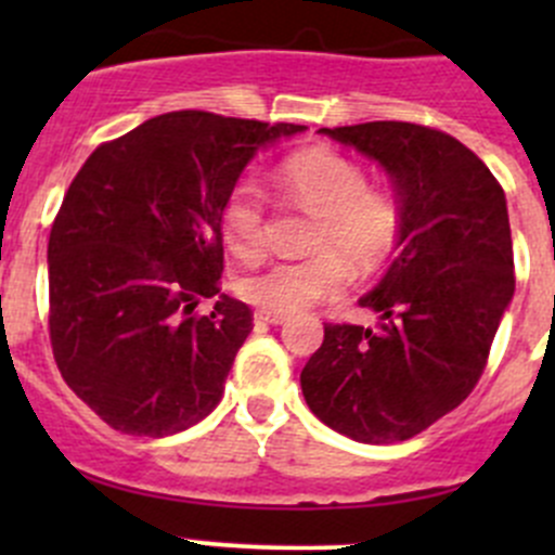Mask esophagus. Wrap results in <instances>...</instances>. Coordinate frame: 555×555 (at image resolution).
<instances>
[{"label":"esophagus","instance_id":"esophagus-1","mask_svg":"<svg viewBox=\"0 0 555 555\" xmlns=\"http://www.w3.org/2000/svg\"><path fill=\"white\" fill-rule=\"evenodd\" d=\"M255 319H257V322H262V324H273V327H276V324L287 322V317H284V313H273V311H257Z\"/></svg>","mask_w":555,"mask_h":555}]
</instances>
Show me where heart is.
Here are the masks:
<instances>
[{
  "mask_svg": "<svg viewBox=\"0 0 555 555\" xmlns=\"http://www.w3.org/2000/svg\"><path fill=\"white\" fill-rule=\"evenodd\" d=\"M279 184L319 215L313 249L304 260H273L238 282V293L262 311L295 313L317 300L338 295L346 284V266L373 271L400 238V209L391 198L367 190V177L354 160L327 147H313L284 160ZM222 236L233 255L251 257L266 242V198L260 184L242 179L222 204ZM341 256L338 258L337 255Z\"/></svg>",
  "mask_w": 555,
  "mask_h": 555,
  "instance_id": "obj_1",
  "label": "heart"
}]
</instances>
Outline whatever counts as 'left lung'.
<instances>
[{
  "mask_svg": "<svg viewBox=\"0 0 555 555\" xmlns=\"http://www.w3.org/2000/svg\"><path fill=\"white\" fill-rule=\"evenodd\" d=\"M319 133L382 166L402 225L395 260L360 298L376 327L324 324L300 389L335 433L397 443L453 411L483 373L516 289L505 190L435 128L378 120Z\"/></svg>",
  "mask_w": 555,
  "mask_h": 555,
  "instance_id": "8db88e82",
  "label": "left lung"
}]
</instances>
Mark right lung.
<instances>
[{
  "label": "right lung",
  "mask_w": 555,
  "mask_h": 555,
  "mask_svg": "<svg viewBox=\"0 0 555 555\" xmlns=\"http://www.w3.org/2000/svg\"><path fill=\"white\" fill-rule=\"evenodd\" d=\"M293 122L182 109L102 144L48 242L50 344L69 389L126 435L166 438L220 402L251 311L220 293L222 204ZM217 297L209 318H193Z\"/></svg>",
  "instance_id": "add662e5"
}]
</instances>
